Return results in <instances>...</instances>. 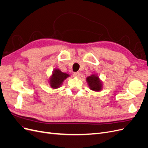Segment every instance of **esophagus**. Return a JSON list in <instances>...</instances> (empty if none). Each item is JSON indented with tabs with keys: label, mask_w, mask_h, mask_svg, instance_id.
<instances>
[{
	"label": "esophagus",
	"mask_w": 148,
	"mask_h": 148,
	"mask_svg": "<svg viewBox=\"0 0 148 148\" xmlns=\"http://www.w3.org/2000/svg\"><path fill=\"white\" fill-rule=\"evenodd\" d=\"M80 73L79 72H74L73 74V76L75 77H80Z\"/></svg>",
	"instance_id": "obj_1"
}]
</instances>
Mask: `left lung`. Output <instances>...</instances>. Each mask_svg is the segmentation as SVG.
Listing matches in <instances>:
<instances>
[{"label":"left lung","mask_w":148,"mask_h":148,"mask_svg":"<svg viewBox=\"0 0 148 148\" xmlns=\"http://www.w3.org/2000/svg\"><path fill=\"white\" fill-rule=\"evenodd\" d=\"M87 82L91 90L99 91L102 89V84L99 77L96 75H91L86 78Z\"/></svg>","instance_id":"1"}]
</instances>
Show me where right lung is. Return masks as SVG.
I'll use <instances>...</instances> for the list:
<instances>
[{
  "label": "right lung",
  "instance_id": "obj_1",
  "mask_svg": "<svg viewBox=\"0 0 148 148\" xmlns=\"http://www.w3.org/2000/svg\"><path fill=\"white\" fill-rule=\"evenodd\" d=\"M68 77H69V75L62 72L59 69L55 70L50 79L51 86L54 89L58 88L62 84L64 80Z\"/></svg>",
  "mask_w": 148,
  "mask_h": 148
}]
</instances>
